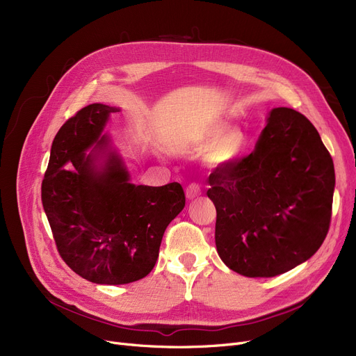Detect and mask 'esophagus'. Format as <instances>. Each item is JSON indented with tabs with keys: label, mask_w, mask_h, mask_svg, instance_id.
<instances>
[{
	"label": "esophagus",
	"mask_w": 356,
	"mask_h": 356,
	"mask_svg": "<svg viewBox=\"0 0 356 356\" xmlns=\"http://www.w3.org/2000/svg\"><path fill=\"white\" fill-rule=\"evenodd\" d=\"M184 193H186V197H188L189 200H193V199L199 197L200 193H202V192H200V186L196 184V183H192V184L188 186V188H186Z\"/></svg>",
	"instance_id": "obj_1"
}]
</instances>
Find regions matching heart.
Wrapping results in <instances>:
<instances>
[{
	"label": "heart",
	"mask_w": 356,
	"mask_h": 356,
	"mask_svg": "<svg viewBox=\"0 0 356 356\" xmlns=\"http://www.w3.org/2000/svg\"><path fill=\"white\" fill-rule=\"evenodd\" d=\"M180 140L193 147L208 144L203 154V163L211 168H220L232 164L245 147V136L238 128H231L223 120H211L197 124L181 133Z\"/></svg>",
	"instance_id": "obj_1"
}]
</instances>
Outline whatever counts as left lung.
I'll use <instances>...</instances> for the list:
<instances>
[{
  "label": "left lung",
  "instance_id": "1",
  "mask_svg": "<svg viewBox=\"0 0 356 356\" xmlns=\"http://www.w3.org/2000/svg\"><path fill=\"white\" fill-rule=\"evenodd\" d=\"M220 259L245 277H274L307 261L329 231L333 161L313 124L273 108L252 153L209 175Z\"/></svg>",
  "mask_w": 356,
  "mask_h": 356
}]
</instances>
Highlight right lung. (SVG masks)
Returning a JSON list of instances; mask_svg holds the SVG:
<instances>
[{
  "label": "right lung",
  "mask_w": 356,
  "mask_h": 356,
  "mask_svg": "<svg viewBox=\"0 0 356 356\" xmlns=\"http://www.w3.org/2000/svg\"><path fill=\"white\" fill-rule=\"evenodd\" d=\"M118 106L90 104L56 134L42 200L65 263L95 284L120 286L156 266L164 231L184 208L180 183H131L109 134Z\"/></svg>",
  "instance_id": "obj_1"
}]
</instances>
